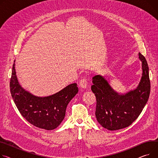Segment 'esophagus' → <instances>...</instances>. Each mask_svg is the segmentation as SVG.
<instances>
[{
  "label": "esophagus",
  "mask_w": 158,
  "mask_h": 158,
  "mask_svg": "<svg viewBox=\"0 0 158 158\" xmlns=\"http://www.w3.org/2000/svg\"><path fill=\"white\" fill-rule=\"evenodd\" d=\"M80 87L82 89H86L87 88V85H88V82H87V79L86 78H83L80 81Z\"/></svg>",
  "instance_id": "esophagus-1"
}]
</instances>
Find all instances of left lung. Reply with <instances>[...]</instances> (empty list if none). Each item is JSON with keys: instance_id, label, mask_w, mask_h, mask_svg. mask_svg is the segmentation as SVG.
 Wrapping results in <instances>:
<instances>
[{"instance_id": "left-lung-1", "label": "left lung", "mask_w": 158, "mask_h": 158, "mask_svg": "<svg viewBox=\"0 0 158 158\" xmlns=\"http://www.w3.org/2000/svg\"><path fill=\"white\" fill-rule=\"evenodd\" d=\"M142 74L138 86L124 94L115 91L103 76L93 77L91 91L97 98L95 115L105 128L114 131L129 127L142 112L148 101L151 83L149 67L145 57L139 52Z\"/></svg>"}]
</instances>
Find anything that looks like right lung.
<instances>
[{"instance_id":"1","label":"right lung","mask_w":158,"mask_h":158,"mask_svg":"<svg viewBox=\"0 0 158 158\" xmlns=\"http://www.w3.org/2000/svg\"><path fill=\"white\" fill-rule=\"evenodd\" d=\"M15 62V60L10 81V91L20 114L36 127L47 130L56 128L65 118L67 105L78 92L77 84H71L48 97L35 96L19 84Z\"/></svg>"}]
</instances>
